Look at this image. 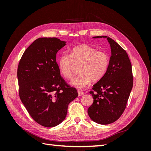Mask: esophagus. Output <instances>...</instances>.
I'll return each mask as SVG.
<instances>
[{"label":"esophagus","mask_w":151,"mask_h":151,"mask_svg":"<svg viewBox=\"0 0 151 151\" xmlns=\"http://www.w3.org/2000/svg\"><path fill=\"white\" fill-rule=\"evenodd\" d=\"M77 93H78L79 96H82V95L84 94V93L82 92V91H79V90L77 91Z\"/></svg>","instance_id":"34e87169"}]
</instances>
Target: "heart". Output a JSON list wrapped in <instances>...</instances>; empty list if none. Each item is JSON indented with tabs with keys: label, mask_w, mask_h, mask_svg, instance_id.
I'll return each instance as SVG.
<instances>
[{
	"label": "heart",
	"mask_w": 151,
	"mask_h": 151,
	"mask_svg": "<svg viewBox=\"0 0 151 151\" xmlns=\"http://www.w3.org/2000/svg\"><path fill=\"white\" fill-rule=\"evenodd\" d=\"M109 63V57L104 51L98 50L88 44L77 45L71 49L70 53H63L58 58V68L61 76L66 79L72 77L74 65H79L80 74L73 79L70 84L82 89L91 80L98 81L106 74Z\"/></svg>",
	"instance_id": "obj_1"
}]
</instances>
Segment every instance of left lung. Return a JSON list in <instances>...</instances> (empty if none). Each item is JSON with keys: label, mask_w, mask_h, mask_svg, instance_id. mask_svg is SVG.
Returning a JSON list of instances; mask_svg holds the SVG:
<instances>
[{"label": "left lung", "mask_w": 151, "mask_h": 151, "mask_svg": "<svg viewBox=\"0 0 151 151\" xmlns=\"http://www.w3.org/2000/svg\"><path fill=\"white\" fill-rule=\"evenodd\" d=\"M110 44L111 56L106 74L93 87L94 101L88 108L91 119L101 125L116 121L124 111L133 87L132 64L125 50L113 39L106 36Z\"/></svg>", "instance_id": "obj_1"}]
</instances>
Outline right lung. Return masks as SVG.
Segmentation results:
<instances>
[{
	"mask_svg": "<svg viewBox=\"0 0 151 151\" xmlns=\"http://www.w3.org/2000/svg\"><path fill=\"white\" fill-rule=\"evenodd\" d=\"M57 38H40L27 48L17 68L19 94L32 118L53 127L66 117L68 105L78 96L61 77L56 54L66 45Z\"/></svg>",
	"mask_w": 151,
	"mask_h": 151,
	"instance_id": "obj_1",
	"label": "right lung"
}]
</instances>
